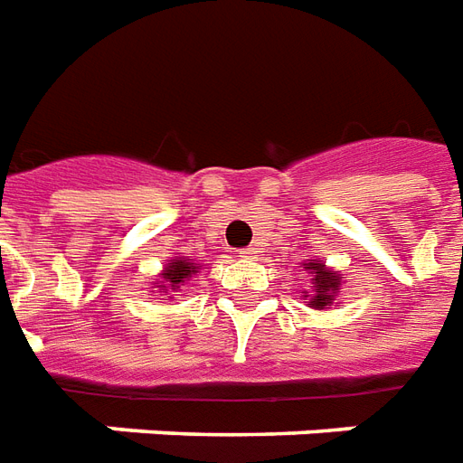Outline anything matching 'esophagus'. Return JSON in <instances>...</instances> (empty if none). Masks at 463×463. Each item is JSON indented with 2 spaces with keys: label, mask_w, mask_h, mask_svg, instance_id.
Wrapping results in <instances>:
<instances>
[{
  "label": "esophagus",
  "mask_w": 463,
  "mask_h": 463,
  "mask_svg": "<svg viewBox=\"0 0 463 463\" xmlns=\"http://www.w3.org/2000/svg\"><path fill=\"white\" fill-rule=\"evenodd\" d=\"M254 254H256V251L251 249V246H249V249H241V256H244V259H251Z\"/></svg>",
  "instance_id": "obj_1"
}]
</instances>
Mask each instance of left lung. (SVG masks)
Segmentation results:
<instances>
[{
  "label": "left lung",
  "mask_w": 463,
  "mask_h": 463,
  "mask_svg": "<svg viewBox=\"0 0 463 463\" xmlns=\"http://www.w3.org/2000/svg\"><path fill=\"white\" fill-rule=\"evenodd\" d=\"M306 266V271L313 273V279L310 281L316 283L313 286V298L308 301L310 308H318L323 310L326 306L335 301V296L340 291V276L338 271H330L328 266L320 264V261H310V264H303Z\"/></svg>",
  "instance_id": "obj_1"
}]
</instances>
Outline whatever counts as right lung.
Listing matches in <instances>:
<instances>
[{"instance_id": "1", "label": "right lung", "mask_w": 463, "mask_h": 463, "mask_svg": "<svg viewBox=\"0 0 463 463\" xmlns=\"http://www.w3.org/2000/svg\"><path fill=\"white\" fill-rule=\"evenodd\" d=\"M199 266L192 264L190 259H172V264L165 266V271L160 273L162 281L157 286V291L160 293H167L170 291H177L180 286H184V281H190L192 276L197 273Z\"/></svg>"}]
</instances>
